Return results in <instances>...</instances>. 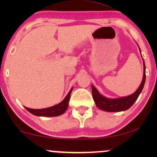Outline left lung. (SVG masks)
<instances>
[{"instance_id": "obj_1", "label": "left lung", "mask_w": 157, "mask_h": 157, "mask_svg": "<svg viewBox=\"0 0 157 157\" xmlns=\"http://www.w3.org/2000/svg\"><path fill=\"white\" fill-rule=\"evenodd\" d=\"M143 62L144 74L142 81H141V83L139 86L138 89L134 94H132V95L119 98H109L105 97L103 95H101L98 93L97 89L92 85V95H93V98L96 103V106L103 111H109V112H116V111L118 112V111H126L129 109L134 104V102L136 101L137 98H138L139 94H141V92L144 88V86L146 80V67L144 61Z\"/></svg>"}]
</instances>
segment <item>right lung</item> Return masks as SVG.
<instances>
[{"instance_id": "obj_1", "label": "right lung", "mask_w": 157, "mask_h": 157, "mask_svg": "<svg viewBox=\"0 0 157 157\" xmlns=\"http://www.w3.org/2000/svg\"><path fill=\"white\" fill-rule=\"evenodd\" d=\"M73 90V88L68 92L67 96H66L65 98L62 101L61 103L59 104L55 105V106L48 107L46 109H29L27 107L24 106L27 111H29L30 113L32 114L38 116V117H58L65 112L68 106V101H69V98Z\"/></svg>"}]
</instances>
